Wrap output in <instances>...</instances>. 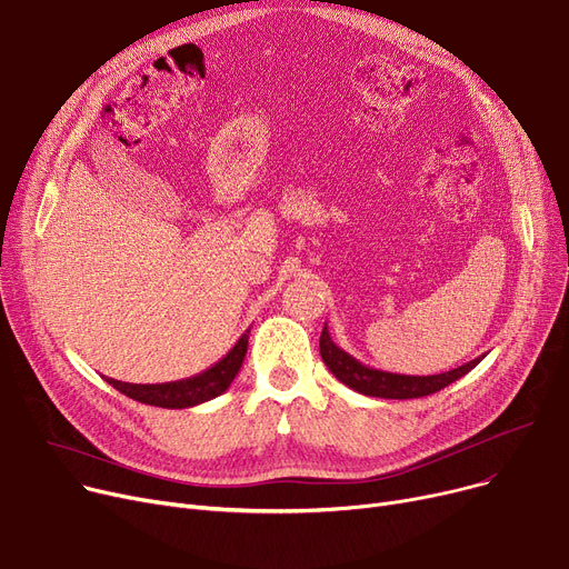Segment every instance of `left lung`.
<instances>
[{"mask_svg":"<svg viewBox=\"0 0 569 569\" xmlns=\"http://www.w3.org/2000/svg\"><path fill=\"white\" fill-rule=\"evenodd\" d=\"M319 355L327 363V368L338 377L342 385L349 389H355L363 396H375V398H393V400H405V398H421L430 396L451 382H456L458 377L468 375L486 355L458 366L449 372L440 375H398V372H387V370H377L370 368L361 361H357L351 355H347L345 349H340L333 340L331 333L323 323V331L319 338Z\"/></svg>","mask_w":569,"mask_h":569,"instance_id":"8db88e82","label":"left lung"}]
</instances>
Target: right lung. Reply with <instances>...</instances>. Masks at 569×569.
Masks as SVG:
<instances>
[{
    "label": "right lung",
    "instance_id": "add662e5",
    "mask_svg": "<svg viewBox=\"0 0 569 569\" xmlns=\"http://www.w3.org/2000/svg\"><path fill=\"white\" fill-rule=\"evenodd\" d=\"M248 338H250V329L238 338V342L227 351V357H222L208 370L194 377H187V380L164 382V385H129V382L113 380V377H106V382L113 389H118L120 393L146 405H154V408H167V410L194 408V405L218 398L231 387L233 377L242 366V359H246Z\"/></svg>",
    "mask_w": 569,
    "mask_h": 569
}]
</instances>
